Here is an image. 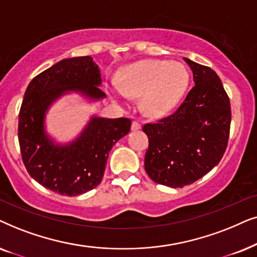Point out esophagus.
Instances as JSON below:
<instances>
[{"label":"esophagus","instance_id":"esophagus-1","mask_svg":"<svg viewBox=\"0 0 257 257\" xmlns=\"http://www.w3.org/2000/svg\"><path fill=\"white\" fill-rule=\"evenodd\" d=\"M139 129H141V123L139 121H133L132 123V131H139Z\"/></svg>","mask_w":257,"mask_h":257}]
</instances>
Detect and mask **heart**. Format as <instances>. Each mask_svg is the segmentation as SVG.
Masks as SVG:
<instances>
[{"instance_id": "1", "label": "heart", "mask_w": 257, "mask_h": 257, "mask_svg": "<svg viewBox=\"0 0 257 257\" xmlns=\"http://www.w3.org/2000/svg\"><path fill=\"white\" fill-rule=\"evenodd\" d=\"M189 83L186 67L179 62L146 60L124 68L119 75V88L111 96L123 102L125 97H141L146 115L160 117L174 110L182 100Z\"/></svg>"}]
</instances>
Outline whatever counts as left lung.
Masks as SVG:
<instances>
[{"label":"left lung","mask_w":257,"mask_h":257,"mask_svg":"<svg viewBox=\"0 0 257 257\" xmlns=\"http://www.w3.org/2000/svg\"><path fill=\"white\" fill-rule=\"evenodd\" d=\"M195 85L173 114L146 123L149 139L145 169L154 182L182 188L220 162L230 133V101L217 74L184 59Z\"/></svg>","instance_id":"8db88e82"}]
</instances>
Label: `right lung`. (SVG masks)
I'll return each instance as SVG.
<instances>
[{"mask_svg": "<svg viewBox=\"0 0 257 257\" xmlns=\"http://www.w3.org/2000/svg\"><path fill=\"white\" fill-rule=\"evenodd\" d=\"M101 75L90 56L60 61L30 81L19 114L22 161L36 182L60 195L76 196L94 189L103 177L112 146L131 131L126 117H93L76 141L55 146L44 133V114L54 100L76 90L90 98L105 94Z\"/></svg>", "mask_w": 257, "mask_h": 257, "instance_id": "add662e5", "label": "right lung"}]
</instances>
